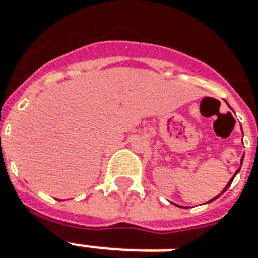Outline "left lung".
Masks as SVG:
<instances>
[{
    "instance_id": "8db88e82",
    "label": "left lung",
    "mask_w": 258,
    "mask_h": 258,
    "mask_svg": "<svg viewBox=\"0 0 258 258\" xmlns=\"http://www.w3.org/2000/svg\"><path fill=\"white\" fill-rule=\"evenodd\" d=\"M241 162H243V158H241ZM239 171H240V168H239V169H237V171H236V173L239 172ZM236 173H234V176H236ZM234 176H233L232 179H230V182H229V183H227V186H226V188L223 189V192H226V190H227V188H229V186H230V185H232V182H233V179H234ZM223 192H222V194H223ZM216 198H219V195H217ZM216 198H213V199H212V201H215V199H216ZM212 201H209V202H212Z\"/></svg>"
}]
</instances>
